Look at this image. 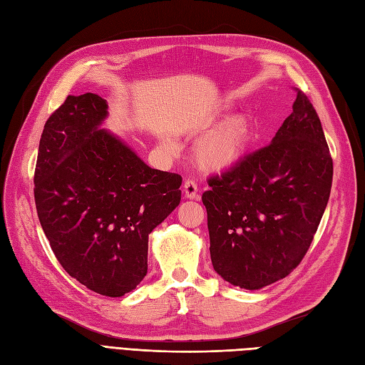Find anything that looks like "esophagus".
Segmentation results:
<instances>
[{"instance_id":"obj_1","label":"esophagus","mask_w":365,"mask_h":365,"mask_svg":"<svg viewBox=\"0 0 365 365\" xmlns=\"http://www.w3.org/2000/svg\"><path fill=\"white\" fill-rule=\"evenodd\" d=\"M184 195L187 200H198L200 195H198V185L193 180H185L184 181Z\"/></svg>"}]
</instances>
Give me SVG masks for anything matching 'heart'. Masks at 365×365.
<instances>
[{
	"instance_id": "1",
	"label": "heart",
	"mask_w": 365,
	"mask_h": 365,
	"mask_svg": "<svg viewBox=\"0 0 365 365\" xmlns=\"http://www.w3.org/2000/svg\"><path fill=\"white\" fill-rule=\"evenodd\" d=\"M253 130L247 118H233L205 136L198 147V160L209 170H225L247 153Z\"/></svg>"
}]
</instances>
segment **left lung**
I'll return each instance as SVG.
<instances>
[{
  "mask_svg": "<svg viewBox=\"0 0 365 365\" xmlns=\"http://www.w3.org/2000/svg\"><path fill=\"white\" fill-rule=\"evenodd\" d=\"M331 178L319 116L298 91L272 143L212 176L202 193L215 272L247 290L287 277L318 230Z\"/></svg>",
  "mask_w": 365,
  "mask_h": 365,
  "instance_id": "left-lung-1",
  "label": "left lung"
}]
</instances>
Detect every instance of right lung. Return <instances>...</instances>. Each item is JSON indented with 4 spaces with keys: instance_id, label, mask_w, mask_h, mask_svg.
I'll list each match as a JSON object with an SVG mask.
<instances>
[{
    "instance_id": "add662e5",
    "label": "right lung",
    "mask_w": 365,
    "mask_h": 365,
    "mask_svg": "<svg viewBox=\"0 0 365 365\" xmlns=\"http://www.w3.org/2000/svg\"><path fill=\"white\" fill-rule=\"evenodd\" d=\"M107 101L67 96L39 140L35 204L63 269L87 289L120 298L147 274L149 235L181 201L178 173L152 169L101 129Z\"/></svg>"
}]
</instances>
